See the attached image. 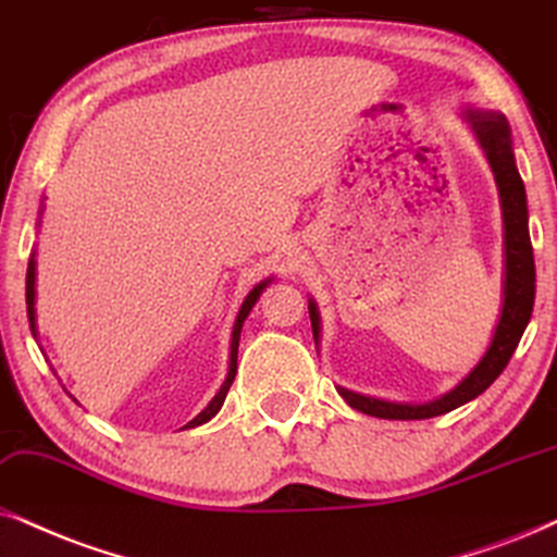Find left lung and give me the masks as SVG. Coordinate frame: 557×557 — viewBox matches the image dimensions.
I'll return each instance as SVG.
<instances>
[{
  "label": "left lung",
  "mask_w": 557,
  "mask_h": 557,
  "mask_svg": "<svg viewBox=\"0 0 557 557\" xmlns=\"http://www.w3.org/2000/svg\"><path fill=\"white\" fill-rule=\"evenodd\" d=\"M466 121L475 140L488 159L491 172H494L498 187V202H502L504 221V287H502V313H498L494 336H491L488 349L478 360L473 370L468 372L453 391L442 393L440 398L426 400V404H398V400L372 398L362 393L347 391L336 385L339 396L351 408L377 419H432L453 408L468 404L481 396L494 380L502 375L509 364L513 349L522 339L527 323L532 319L534 306V257L530 242V215H527V193L524 182L519 177L517 159L511 149V128L502 112L494 110H473L466 108ZM308 313H311L315 347L321 342V315L315 300L308 298Z\"/></svg>",
  "instance_id": "8db88e82"
}]
</instances>
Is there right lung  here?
Wrapping results in <instances>:
<instances>
[{"label": "right lung", "mask_w": 557, "mask_h": 557, "mask_svg": "<svg viewBox=\"0 0 557 557\" xmlns=\"http://www.w3.org/2000/svg\"><path fill=\"white\" fill-rule=\"evenodd\" d=\"M270 283H272V277L262 280V283L251 287L249 295H246V298H244L242 308H238V313H236L234 331H231V357H228L226 380H223V385H221V388H218L213 400H210V404H208L206 408H202V411L197 413V417H195L193 421H189L187 429L206 424V421H210V419L215 417L218 411H221V406H223V400H226V393H228V388H231V383H234V377H236V357H238V339H242V326H244L246 315L251 313V308H255V302L259 300V295H262V293L267 290V285H270ZM25 300H27V321H30V331H33V336H35V334H38V326H35V251L30 255V262H27Z\"/></svg>", "instance_id": "right-lung-1"}]
</instances>
